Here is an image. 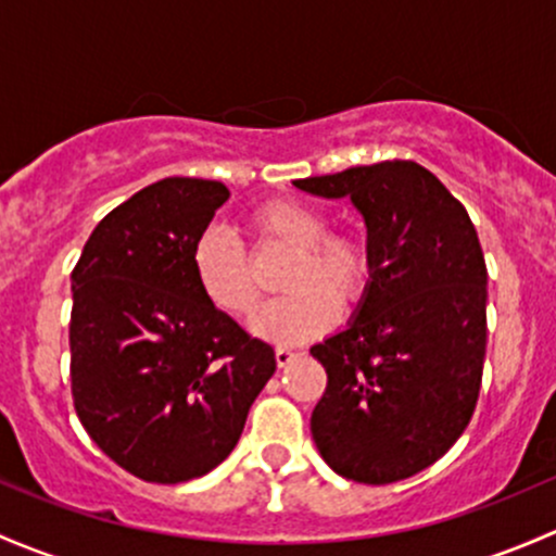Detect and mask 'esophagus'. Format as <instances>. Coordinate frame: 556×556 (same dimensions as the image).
Instances as JSON below:
<instances>
[{
	"label": "esophagus",
	"instance_id": "1",
	"mask_svg": "<svg viewBox=\"0 0 556 556\" xmlns=\"http://www.w3.org/2000/svg\"><path fill=\"white\" fill-rule=\"evenodd\" d=\"M294 358H296V353L291 351V348H283V345L276 348V362H278V366H289L291 362H294Z\"/></svg>",
	"mask_w": 556,
	"mask_h": 556
}]
</instances>
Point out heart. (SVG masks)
Here are the masks:
<instances>
[{
  "instance_id": "obj_1",
  "label": "heart",
  "mask_w": 556,
  "mask_h": 556,
  "mask_svg": "<svg viewBox=\"0 0 556 556\" xmlns=\"http://www.w3.org/2000/svg\"><path fill=\"white\" fill-rule=\"evenodd\" d=\"M249 230L262 245L294 251L283 270L289 294L254 318V331L278 345H302L326 334L340 320V305L356 311L375 280V251L364 236L329 230L324 211L291 198L254 205ZM192 276L211 307L230 318H249L262 291L249 251L227 230H208L192 249Z\"/></svg>"
}]
</instances>
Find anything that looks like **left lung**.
<instances>
[{"label":"left lung","mask_w":556,"mask_h":556,"mask_svg":"<svg viewBox=\"0 0 556 556\" xmlns=\"http://www.w3.org/2000/svg\"><path fill=\"white\" fill-rule=\"evenodd\" d=\"M351 198L375 280L351 329L311 348L326 391L311 417L340 477L391 484L433 466L477 409L488 351V265L466 208L412 160L294 181Z\"/></svg>","instance_id":"1"}]
</instances>
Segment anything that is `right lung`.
<instances>
[{
  "label": "right lung",
  "mask_w": 556,
  "mask_h": 556,
  "mask_svg": "<svg viewBox=\"0 0 556 556\" xmlns=\"http://www.w3.org/2000/svg\"><path fill=\"white\" fill-rule=\"evenodd\" d=\"M230 198L168 176L109 211L72 270V399L79 422L134 477L190 482L219 466L276 351L205 302L192 249Z\"/></svg>",
  "instance_id": "1"
}]
</instances>
